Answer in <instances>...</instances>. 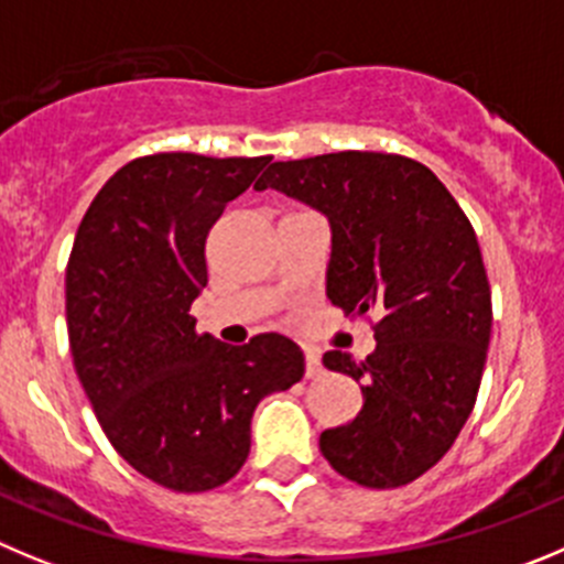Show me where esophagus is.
<instances>
[{
	"mask_svg": "<svg viewBox=\"0 0 564 564\" xmlns=\"http://www.w3.org/2000/svg\"><path fill=\"white\" fill-rule=\"evenodd\" d=\"M323 376V359L317 350H306V378Z\"/></svg>",
	"mask_w": 564,
	"mask_h": 564,
	"instance_id": "1",
	"label": "esophagus"
}]
</instances>
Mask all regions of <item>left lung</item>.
<instances>
[{"label": "left lung", "instance_id": "left-lung-1", "mask_svg": "<svg viewBox=\"0 0 564 564\" xmlns=\"http://www.w3.org/2000/svg\"><path fill=\"white\" fill-rule=\"evenodd\" d=\"M323 210L334 230L328 297L350 317L378 314L365 361L323 365L361 381L365 406L319 436L339 476L403 487L448 454L476 406L492 297L476 230L440 177L392 152H328L272 163L256 183Z\"/></svg>", "mask_w": 564, "mask_h": 564}]
</instances>
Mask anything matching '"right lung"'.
I'll list each match as a JSON object with an SVG mask.
<instances>
[{
    "mask_svg": "<svg viewBox=\"0 0 564 564\" xmlns=\"http://www.w3.org/2000/svg\"><path fill=\"white\" fill-rule=\"evenodd\" d=\"M155 152L116 172L77 228L66 267L75 370L105 436L133 470L205 492L250 454L258 401L297 383L303 350L281 334L230 347L199 334L205 239L270 163Z\"/></svg>",
    "mask_w": 564,
    "mask_h": 564,
    "instance_id": "add662e5",
    "label": "right lung"
}]
</instances>
